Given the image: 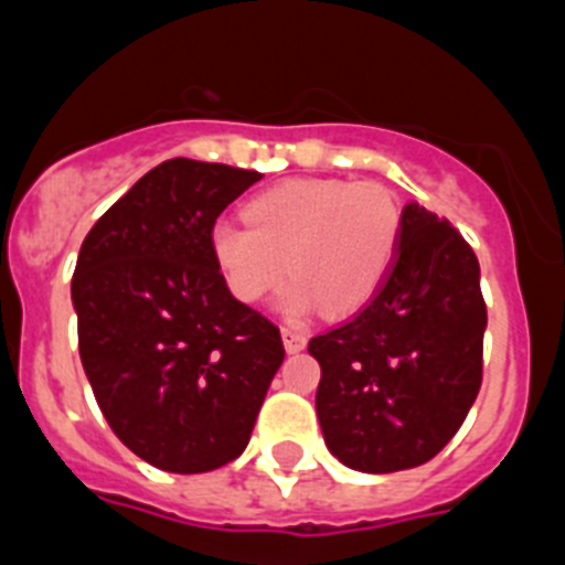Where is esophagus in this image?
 I'll list each match as a JSON object with an SVG mask.
<instances>
[{
    "instance_id": "34e87169",
    "label": "esophagus",
    "mask_w": 565,
    "mask_h": 565,
    "mask_svg": "<svg viewBox=\"0 0 565 565\" xmlns=\"http://www.w3.org/2000/svg\"><path fill=\"white\" fill-rule=\"evenodd\" d=\"M281 337H284V348H287L289 354H298V351H303V348H307V334L298 329H292V326H284Z\"/></svg>"
}]
</instances>
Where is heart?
<instances>
[{
	"label": "heart",
	"mask_w": 565,
	"mask_h": 565,
	"mask_svg": "<svg viewBox=\"0 0 565 565\" xmlns=\"http://www.w3.org/2000/svg\"><path fill=\"white\" fill-rule=\"evenodd\" d=\"M245 223L217 220L209 250L239 303H258L287 284L281 309L307 318L318 307L354 315L387 281L402 242V205L376 181L292 178L258 192Z\"/></svg>",
	"instance_id": "1"
}]
</instances>
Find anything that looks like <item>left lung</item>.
Masks as SVG:
<instances>
[{
	"label": "left lung",
	"instance_id": "left-lung-1",
	"mask_svg": "<svg viewBox=\"0 0 565 565\" xmlns=\"http://www.w3.org/2000/svg\"><path fill=\"white\" fill-rule=\"evenodd\" d=\"M484 326L471 245L449 220L407 203L398 256L376 298L309 340L331 455L365 473L429 462L477 398Z\"/></svg>",
	"mask_w": 565,
	"mask_h": 565
}]
</instances>
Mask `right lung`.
<instances>
[{"label": "right lung", "mask_w": 565, "mask_h": 565, "mask_svg": "<svg viewBox=\"0 0 565 565\" xmlns=\"http://www.w3.org/2000/svg\"><path fill=\"white\" fill-rule=\"evenodd\" d=\"M256 170L170 158L83 239L72 278L81 362L114 435L150 466L236 460L284 362L281 331L239 303L209 231Z\"/></svg>", "instance_id": "obj_1"}]
</instances>
